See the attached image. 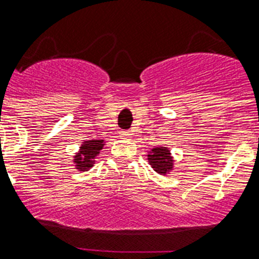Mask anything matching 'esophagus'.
Listing matches in <instances>:
<instances>
[{
	"label": "esophagus",
	"mask_w": 259,
	"mask_h": 259,
	"mask_svg": "<svg viewBox=\"0 0 259 259\" xmlns=\"http://www.w3.org/2000/svg\"><path fill=\"white\" fill-rule=\"evenodd\" d=\"M132 132L130 130H123V132H121V137H123V138H130L132 137Z\"/></svg>",
	"instance_id": "obj_1"
}]
</instances>
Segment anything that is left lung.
<instances>
[{"instance_id":"obj_1","label":"left lung","mask_w":259,"mask_h":259,"mask_svg":"<svg viewBox=\"0 0 259 259\" xmlns=\"http://www.w3.org/2000/svg\"><path fill=\"white\" fill-rule=\"evenodd\" d=\"M150 164L160 175H166L172 168V158L166 147H155L147 156Z\"/></svg>"}]
</instances>
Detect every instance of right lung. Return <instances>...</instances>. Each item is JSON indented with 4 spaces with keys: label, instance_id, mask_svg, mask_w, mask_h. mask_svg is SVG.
<instances>
[{
    "label": "right lung",
    "instance_id": "1",
    "mask_svg": "<svg viewBox=\"0 0 259 259\" xmlns=\"http://www.w3.org/2000/svg\"><path fill=\"white\" fill-rule=\"evenodd\" d=\"M104 147L103 140H91L85 141L80 147V151L75 155L76 167L79 171H88L93 167L95 156L100 153V150Z\"/></svg>",
    "mask_w": 259,
    "mask_h": 259
}]
</instances>
